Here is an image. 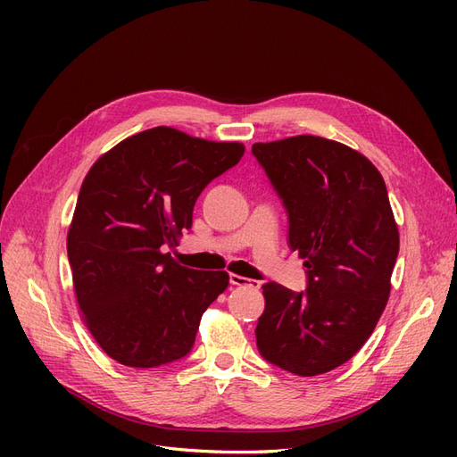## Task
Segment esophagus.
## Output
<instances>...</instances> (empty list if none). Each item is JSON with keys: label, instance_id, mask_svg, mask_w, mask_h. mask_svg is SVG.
Here are the masks:
<instances>
[{"label": "esophagus", "instance_id": "obj_1", "mask_svg": "<svg viewBox=\"0 0 457 457\" xmlns=\"http://www.w3.org/2000/svg\"><path fill=\"white\" fill-rule=\"evenodd\" d=\"M230 284H232V286L253 287V289H259V287H261V282H259V280H250V278H245V276H240V274H230Z\"/></svg>", "mask_w": 457, "mask_h": 457}]
</instances>
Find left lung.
Returning <instances> with one entry per match:
<instances>
[{
  "mask_svg": "<svg viewBox=\"0 0 457 457\" xmlns=\"http://www.w3.org/2000/svg\"><path fill=\"white\" fill-rule=\"evenodd\" d=\"M289 220L287 242L307 289L262 286L257 349L295 376H320L353 358L391 294L398 227L381 173L361 152L314 135L255 143Z\"/></svg>",
  "mask_w": 457,
  "mask_h": 457,
  "instance_id": "8db88e82",
  "label": "left lung"
}]
</instances>
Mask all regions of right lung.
Returning a JSON list of instances; mask_svg holds the SVG:
<instances>
[{
  "mask_svg": "<svg viewBox=\"0 0 457 457\" xmlns=\"http://www.w3.org/2000/svg\"><path fill=\"white\" fill-rule=\"evenodd\" d=\"M244 150L160 126L118 143L86 175L68 261L84 322L120 364L158 368L190 353L228 274L181 267L168 250L192 227L202 190Z\"/></svg>",
  "mask_w": 457,
  "mask_h": 457,
  "instance_id": "obj_1",
  "label": "right lung"
}]
</instances>
